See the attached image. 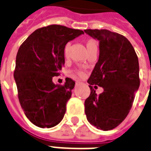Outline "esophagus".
<instances>
[{
	"mask_svg": "<svg viewBox=\"0 0 151 151\" xmlns=\"http://www.w3.org/2000/svg\"><path fill=\"white\" fill-rule=\"evenodd\" d=\"M80 83H82V82L79 81V80H77L76 83V85H79V84H80Z\"/></svg>",
	"mask_w": 151,
	"mask_h": 151,
	"instance_id": "1",
	"label": "esophagus"
}]
</instances>
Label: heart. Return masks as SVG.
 I'll list each match as a JSON object with an SVG mask.
<instances>
[{
	"label": "heart",
	"mask_w": 151,
	"mask_h": 151,
	"mask_svg": "<svg viewBox=\"0 0 151 151\" xmlns=\"http://www.w3.org/2000/svg\"><path fill=\"white\" fill-rule=\"evenodd\" d=\"M86 48H87V50H90L91 49L94 47H97L98 46V44H97V42L94 39H89V40L86 41ZM69 47H70V44L69 43H67L66 45H65V47H64V56L65 57H68V51H69ZM76 72L79 76H83V72H82L80 70H77Z\"/></svg>",
	"instance_id": "heart-1"
}]
</instances>
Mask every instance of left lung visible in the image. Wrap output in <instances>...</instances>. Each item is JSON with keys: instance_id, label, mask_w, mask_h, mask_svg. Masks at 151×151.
<instances>
[{"instance_id": "1", "label": "left lung", "mask_w": 151, "mask_h": 151, "mask_svg": "<svg viewBox=\"0 0 151 151\" xmlns=\"http://www.w3.org/2000/svg\"><path fill=\"white\" fill-rule=\"evenodd\" d=\"M84 31L99 41V61L87 80L91 94L84 102L85 113L91 124L112 130L128 116L139 86L137 54L122 35L106 29ZM94 85L103 87L104 91L97 96Z\"/></svg>"}]
</instances>
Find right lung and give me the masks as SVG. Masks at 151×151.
I'll return each instance as SVG.
<instances>
[{"label": "right lung", "mask_w": 151, "mask_h": 151, "mask_svg": "<svg viewBox=\"0 0 151 151\" xmlns=\"http://www.w3.org/2000/svg\"><path fill=\"white\" fill-rule=\"evenodd\" d=\"M82 34L52 24L34 31L19 49L14 71L19 101L26 116L39 128L54 127L64 117L76 83L66 78L65 84L55 85L52 79L65 64V45Z\"/></svg>", "instance_id": "1"}]
</instances>
